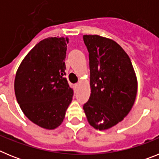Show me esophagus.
<instances>
[{
  "mask_svg": "<svg viewBox=\"0 0 159 159\" xmlns=\"http://www.w3.org/2000/svg\"><path fill=\"white\" fill-rule=\"evenodd\" d=\"M79 86H80V84H75V85H74V88H75V89H77V88H79Z\"/></svg>",
  "mask_w": 159,
  "mask_h": 159,
  "instance_id": "esophagus-1",
  "label": "esophagus"
}]
</instances>
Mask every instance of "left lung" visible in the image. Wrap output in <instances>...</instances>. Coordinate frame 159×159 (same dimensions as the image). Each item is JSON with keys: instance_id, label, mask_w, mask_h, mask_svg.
I'll list each match as a JSON object with an SVG mask.
<instances>
[{"instance_id": "1", "label": "left lung", "mask_w": 159, "mask_h": 159, "mask_svg": "<svg viewBox=\"0 0 159 159\" xmlns=\"http://www.w3.org/2000/svg\"><path fill=\"white\" fill-rule=\"evenodd\" d=\"M89 53L91 95L84 104L89 123L106 130L122 121L134 105L137 80L128 55L114 40L84 35Z\"/></svg>"}]
</instances>
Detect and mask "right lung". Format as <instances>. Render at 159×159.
Wrapping results in <instances>:
<instances>
[{
	"mask_svg": "<svg viewBox=\"0 0 159 159\" xmlns=\"http://www.w3.org/2000/svg\"><path fill=\"white\" fill-rule=\"evenodd\" d=\"M68 39L49 37L29 52L16 71L14 89L26 117L43 128H57L72 100L73 90L66 75Z\"/></svg>",
	"mask_w": 159,
	"mask_h": 159,
	"instance_id": "add662e5",
	"label": "right lung"
}]
</instances>
